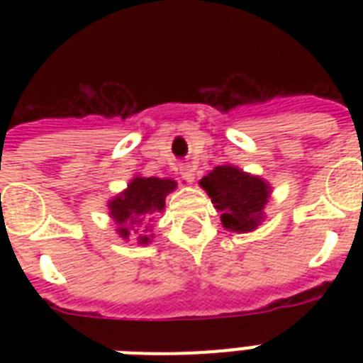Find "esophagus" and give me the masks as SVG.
Wrapping results in <instances>:
<instances>
[{
    "instance_id": "esophagus-1",
    "label": "esophagus",
    "mask_w": 363,
    "mask_h": 363,
    "mask_svg": "<svg viewBox=\"0 0 363 363\" xmlns=\"http://www.w3.org/2000/svg\"><path fill=\"white\" fill-rule=\"evenodd\" d=\"M179 173L182 175V179H186L188 182L194 181V177H196V167L192 164H181L179 165Z\"/></svg>"
}]
</instances>
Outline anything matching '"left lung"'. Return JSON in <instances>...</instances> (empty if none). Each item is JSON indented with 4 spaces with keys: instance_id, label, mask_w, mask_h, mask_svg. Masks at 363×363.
I'll return each instance as SVG.
<instances>
[{
    "instance_id": "obj_1",
    "label": "left lung",
    "mask_w": 363,
    "mask_h": 363,
    "mask_svg": "<svg viewBox=\"0 0 363 363\" xmlns=\"http://www.w3.org/2000/svg\"><path fill=\"white\" fill-rule=\"evenodd\" d=\"M209 194L216 211H220L222 226L230 232H252L264 220V209L271 186L264 179L248 175L235 165H218L199 181Z\"/></svg>"
}]
</instances>
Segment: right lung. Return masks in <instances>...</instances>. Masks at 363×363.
<instances>
[{
  "label": "right lung",
  "instance_id": "1",
  "mask_svg": "<svg viewBox=\"0 0 363 363\" xmlns=\"http://www.w3.org/2000/svg\"><path fill=\"white\" fill-rule=\"evenodd\" d=\"M177 182L173 179H158V177H135L131 179L128 188L109 201V215L116 222V232L122 239H128L135 228L147 232L152 218L162 213L165 207V196L173 192ZM139 245L150 242L148 235L137 238Z\"/></svg>",
  "mask_w": 363,
  "mask_h": 363
}]
</instances>
